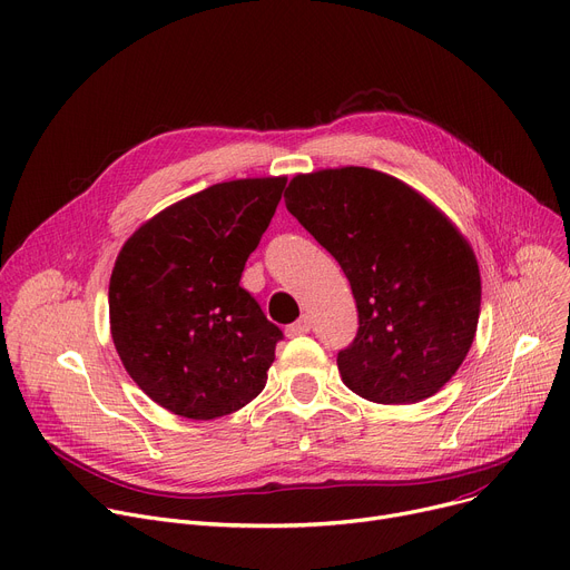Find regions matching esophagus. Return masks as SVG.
Masks as SVG:
<instances>
[{
  "mask_svg": "<svg viewBox=\"0 0 570 570\" xmlns=\"http://www.w3.org/2000/svg\"><path fill=\"white\" fill-rule=\"evenodd\" d=\"M312 330V318L309 316H302L295 323H291L286 327V336H299V334H307Z\"/></svg>",
  "mask_w": 570,
  "mask_h": 570,
  "instance_id": "34e87169",
  "label": "esophagus"
}]
</instances>
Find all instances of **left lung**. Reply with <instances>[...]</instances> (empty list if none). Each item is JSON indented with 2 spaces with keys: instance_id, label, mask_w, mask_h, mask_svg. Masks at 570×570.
I'll use <instances>...</instances> for the list:
<instances>
[{
  "instance_id": "8db88e82",
  "label": "left lung",
  "mask_w": 570,
  "mask_h": 570,
  "mask_svg": "<svg viewBox=\"0 0 570 570\" xmlns=\"http://www.w3.org/2000/svg\"><path fill=\"white\" fill-rule=\"evenodd\" d=\"M284 202L351 282L360 327L336 355L341 381L373 403L433 396L479 323V265L465 238L420 193L366 167L299 174Z\"/></svg>"
}]
</instances>
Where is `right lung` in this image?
<instances>
[{"instance_id":"1","label":"right lung","mask_w":570,"mask_h":570,"mask_svg":"<svg viewBox=\"0 0 570 570\" xmlns=\"http://www.w3.org/2000/svg\"><path fill=\"white\" fill-rule=\"evenodd\" d=\"M286 178L210 185L124 245L109 323L132 381L187 420H215L261 394L284 332L240 286Z\"/></svg>"}]
</instances>
